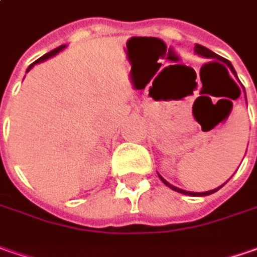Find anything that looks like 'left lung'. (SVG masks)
<instances>
[{"label":"left lung","mask_w":257,"mask_h":257,"mask_svg":"<svg viewBox=\"0 0 257 257\" xmlns=\"http://www.w3.org/2000/svg\"><path fill=\"white\" fill-rule=\"evenodd\" d=\"M194 53L195 54H198V56H201V57H206V59H217V60H220L221 63H224L226 64V67H228V69H230V72L233 73L236 77H237V74H236V70H234V67H233V64L229 62V60H226V59H223V57H220L218 54H216V53H213L211 50H208L207 47H204V46H200V44H195V47H194ZM224 67V66H223ZM225 69V67H224ZM227 70V69H226ZM158 177L161 178V181L164 183V184L167 185V187H170L171 190H174V191H177V193H181V194H185V195H197V197H204V195H210V194H213V193H216L217 190H220L223 185H220L218 188H214V190H210V191H204V193H193V191H185V190H181V188H178V187H175V185L173 184H170L165 178H162L161 175L158 174Z\"/></svg>","instance_id":"left-lung-1"}]
</instances>
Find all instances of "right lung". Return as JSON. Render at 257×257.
Returning <instances> with one entry per match:
<instances>
[{
	"label": "right lung",
	"instance_id": "1",
	"mask_svg": "<svg viewBox=\"0 0 257 257\" xmlns=\"http://www.w3.org/2000/svg\"><path fill=\"white\" fill-rule=\"evenodd\" d=\"M64 49H66V44H63V46H60V47H57V49H54V50H51L50 53H47V54H44L43 57H40V59H39V60H37V62H34V63H33V64H30V66H28L27 73L30 72V70H31L33 67H34V64H37V63H41V62H44V60H47V59H50V57H53V56H56L57 53H60V51L64 50Z\"/></svg>",
	"mask_w": 257,
	"mask_h": 257
}]
</instances>
